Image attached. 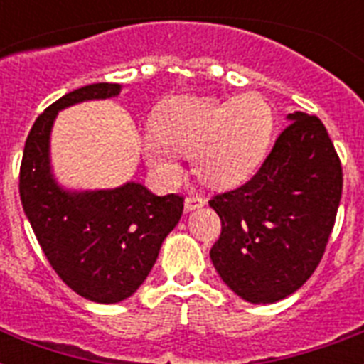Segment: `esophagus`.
Segmentation results:
<instances>
[{
    "mask_svg": "<svg viewBox=\"0 0 364 364\" xmlns=\"http://www.w3.org/2000/svg\"><path fill=\"white\" fill-rule=\"evenodd\" d=\"M202 205H205V200L202 196H188L185 200V211H194V210H200Z\"/></svg>",
    "mask_w": 364,
    "mask_h": 364,
    "instance_id": "esophagus-1",
    "label": "esophagus"
}]
</instances>
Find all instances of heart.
Returning <instances> with one entry per match:
<instances>
[{"label": "heart", "mask_w": 364, "mask_h": 364, "mask_svg": "<svg viewBox=\"0 0 364 364\" xmlns=\"http://www.w3.org/2000/svg\"><path fill=\"white\" fill-rule=\"evenodd\" d=\"M274 124V111L259 94L236 100L181 94L160 105L154 130L141 136V153L162 183H173L181 173L179 153H193L194 173L202 181L232 188L259 168Z\"/></svg>", "instance_id": "heart-1"}]
</instances>
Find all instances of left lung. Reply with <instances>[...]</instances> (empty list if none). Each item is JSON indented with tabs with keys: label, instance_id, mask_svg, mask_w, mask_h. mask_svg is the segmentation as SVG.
I'll return each instance as SVG.
<instances>
[{
	"label": "left lung",
	"instance_id": "left-lung-1",
	"mask_svg": "<svg viewBox=\"0 0 364 364\" xmlns=\"http://www.w3.org/2000/svg\"><path fill=\"white\" fill-rule=\"evenodd\" d=\"M287 121L260 170L210 200L221 219L211 262L251 304H274L304 285L325 253L342 198V166L327 128L302 111Z\"/></svg>",
	"mask_w": 364,
	"mask_h": 364
}]
</instances>
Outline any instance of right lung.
Segmentation results:
<instances>
[{
    "label": "right lung",
    "instance_id": "right-lung-1",
    "mask_svg": "<svg viewBox=\"0 0 364 364\" xmlns=\"http://www.w3.org/2000/svg\"><path fill=\"white\" fill-rule=\"evenodd\" d=\"M121 90L115 82H96L48 105L31 126L20 166V200L43 253L68 287L98 304L136 293L183 213L181 196H156L141 183L75 191L54 177L50 132L60 111L117 98Z\"/></svg>",
    "mask_w": 364,
    "mask_h": 364
}]
</instances>
